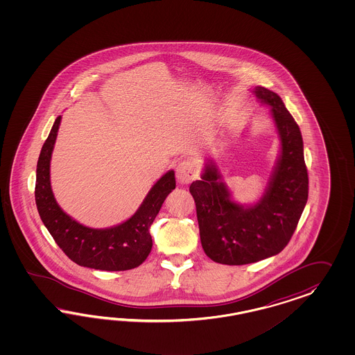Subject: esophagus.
<instances>
[{
  "instance_id": "obj_1",
  "label": "esophagus",
  "mask_w": 355,
  "mask_h": 355,
  "mask_svg": "<svg viewBox=\"0 0 355 355\" xmlns=\"http://www.w3.org/2000/svg\"><path fill=\"white\" fill-rule=\"evenodd\" d=\"M198 166L193 160H183L175 168V177L178 182L187 184L198 177Z\"/></svg>"
}]
</instances>
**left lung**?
Returning a JSON list of instances; mask_svg holds the SVG:
<instances>
[{
  "label": "left lung",
  "mask_w": 355,
  "mask_h": 355,
  "mask_svg": "<svg viewBox=\"0 0 355 355\" xmlns=\"http://www.w3.org/2000/svg\"><path fill=\"white\" fill-rule=\"evenodd\" d=\"M254 94L272 107L281 155L264 195L257 205L230 199L215 162L190 186L200 241L207 257L226 266H243L277 255L289 243L309 198V174L301 130L281 97L264 87Z\"/></svg>",
  "instance_id": "obj_1"
}]
</instances>
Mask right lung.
Wrapping results in <instances>:
<instances>
[{
	"mask_svg": "<svg viewBox=\"0 0 355 355\" xmlns=\"http://www.w3.org/2000/svg\"><path fill=\"white\" fill-rule=\"evenodd\" d=\"M61 116L54 121L36 168L35 200L40 218L58 248L78 266L100 270L137 268L152 250L150 227L165 198L175 189L169 171L153 184L138 211L125 223L107 229H92L76 223L57 205L51 187V157Z\"/></svg>",
	"mask_w": 355,
	"mask_h": 355,
	"instance_id": "right-lung-1",
	"label": "right lung"
}]
</instances>
